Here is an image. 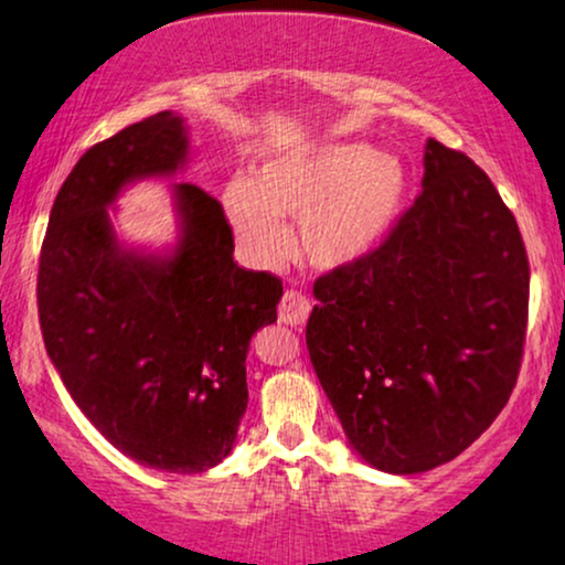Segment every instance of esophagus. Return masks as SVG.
Segmentation results:
<instances>
[{
    "label": "esophagus",
    "mask_w": 565,
    "mask_h": 565,
    "mask_svg": "<svg viewBox=\"0 0 565 565\" xmlns=\"http://www.w3.org/2000/svg\"><path fill=\"white\" fill-rule=\"evenodd\" d=\"M310 316V300L302 291L287 289L284 291L281 302H278V321L289 323V327H302Z\"/></svg>",
    "instance_id": "obj_1"
}]
</instances>
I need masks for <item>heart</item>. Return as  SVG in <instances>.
<instances>
[{
    "instance_id": "obj_1",
    "label": "heart",
    "mask_w": 565,
    "mask_h": 565,
    "mask_svg": "<svg viewBox=\"0 0 565 565\" xmlns=\"http://www.w3.org/2000/svg\"><path fill=\"white\" fill-rule=\"evenodd\" d=\"M406 170L366 142H323L265 164L252 185L225 193V215L252 263L289 252L281 217L302 223V249L319 268H348L385 242L406 199Z\"/></svg>"
}]
</instances>
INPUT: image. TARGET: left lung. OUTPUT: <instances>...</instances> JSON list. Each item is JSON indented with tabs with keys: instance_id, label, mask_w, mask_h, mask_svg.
<instances>
[{
	"instance_id": "1",
	"label": "left lung",
	"mask_w": 565,
	"mask_h": 565,
	"mask_svg": "<svg viewBox=\"0 0 565 565\" xmlns=\"http://www.w3.org/2000/svg\"><path fill=\"white\" fill-rule=\"evenodd\" d=\"M310 361L372 468L412 476L459 457L521 372L529 257L476 161L427 140L423 193L372 255L316 281Z\"/></svg>"
}]
</instances>
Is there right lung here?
I'll return each instance as SVG.
<instances>
[{
    "instance_id": "add662e5",
    "label": "right lung",
    "mask_w": 565,
    "mask_h": 565,
    "mask_svg": "<svg viewBox=\"0 0 565 565\" xmlns=\"http://www.w3.org/2000/svg\"><path fill=\"white\" fill-rule=\"evenodd\" d=\"M188 146L183 119L161 111L89 148L55 196L36 281L44 348L84 417L135 462L183 476L231 454L246 350L284 295L233 263L223 206L193 183H172V249L119 244L108 206L129 183L174 178Z\"/></svg>"
}]
</instances>
